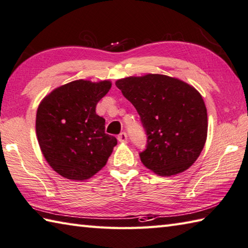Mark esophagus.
<instances>
[{
	"mask_svg": "<svg viewBox=\"0 0 248 248\" xmlns=\"http://www.w3.org/2000/svg\"><path fill=\"white\" fill-rule=\"evenodd\" d=\"M118 140L119 142H127V134L126 133H121L119 136H118Z\"/></svg>",
	"mask_w": 248,
	"mask_h": 248,
	"instance_id": "34e87169",
	"label": "esophagus"
}]
</instances>
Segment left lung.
Instances as JSON below:
<instances>
[{
	"mask_svg": "<svg viewBox=\"0 0 248 248\" xmlns=\"http://www.w3.org/2000/svg\"><path fill=\"white\" fill-rule=\"evenodd\" d=\"M115 85L134 105L145 130L146 149L139 153L142 164L161 176L188 169L208 135V114L198 91L158 74L120 79Z\"/></svg>",
	"mask_w": 248,
	"mask_h": 248,
	"instance_id": "left-lung-1",
	"label": "left lung"
}]
</instances>
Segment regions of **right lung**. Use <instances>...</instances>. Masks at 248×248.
I'll use <instances>...</instances> for the list:
<instances>
[{
    "instance_id": "add662e5",
    "label": "right lung",
    "mask_w": 248,
    "mask_h": 248,
    "mask_svg": "<svg viewBox=\"0 0 248 248\" xmlns=\"http://www.w3.org/2000/svg\"><path fill=\"white\" fill-rule=\"evenodd\" d=\"M109 80H76L53 90L39 104L36 135L50 167L69 180L83 181L107 164L117 138L105 133L96 105L109 92Z\"/></svg>"
}]
</instances>
